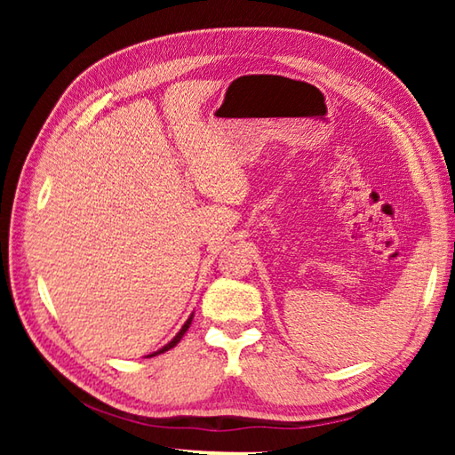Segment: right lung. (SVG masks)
<instances>
[{"label": "right lung", "instance_id": "1", "mask_svg": "<svg viewBox=\"0 0 455 455\" xmlns=\"http://www.w3.org/2000/svg\"><path fill=\"white\" fill-rule=\"evenodd\" d=\"M190 323H192V315H190V317H188V321H187V323H184V325H182V329L179 331V333H176V337L172 339V341H171V343H166L163 349H158L156 353H152V355H148V357H154V355H158V353H164V351H168V349H172V347H174V345L180 341V339H182V335H184V333H187V331H188V327H190Z\"/></svg>", "mask_w": 455, "mask_h": 455}]
</instances>
